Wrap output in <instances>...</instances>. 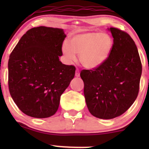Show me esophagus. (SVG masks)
<instances>
[{"instance_id": "esophagus-1", "label": "esophagus", "mask_w": 149, "mask_h": 149, "mask_svg": "<svg viewBox=\"0 0 149 149\" xmlns=\"http://www.w3.org/2000/svg\"><path fill=\"white\" fill-rule=\"evenodd\" d=\"M75 76L76 77H79L80 76V71L78 70V69H76V74H75Z\"/></svg>"}]
</instances>
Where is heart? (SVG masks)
Wrapping results in <instances>:
<instances>
[{
    "mask_svg": "<svg viewBox=\"0 0 149 149\" xmlns=\"http://www.w3.org/2000/svg\"><path fill=\"white\" fill-rule=\"evenodd\" d=\"M113 39L108 33L89 32L78 34L64 42L62 53L69 64L76 61L79 55L80 62L87 69H96L107 59L113 48Z\"/></svg>",
    "mask_w": 149,
    "mask_h": 149,
    "instance_id": "heart-1",
    "label": "heart"
}]
</instances>
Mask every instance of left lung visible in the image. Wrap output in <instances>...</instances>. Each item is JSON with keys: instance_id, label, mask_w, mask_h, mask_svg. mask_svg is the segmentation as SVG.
<instances>
[{"instance_id": "8db88e82", "label": "left lung", "mask_w": 149, "mask_h": 149, "mask_svg": "<svg viewBox=\"0 0 149 149\" xmlns=\"http://www.w3.org/2000/svg\"><path fill=\"white\" fill-rule=\"evenodd\" d=\"M109 30L113 38L110 55L99 67L80 72L89 111L101 119L120 116L132 105L142 71L137 47L130 36L118 29Z\"/></svg>"}]
</instances>
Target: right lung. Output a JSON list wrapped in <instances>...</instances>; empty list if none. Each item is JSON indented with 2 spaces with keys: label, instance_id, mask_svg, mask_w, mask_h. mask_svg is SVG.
Masks as SVG:
<instances>
[{
  "label": "right lung",
  "instance_id": "1",
  "mask_svg": "<svg viewBox=\"0 0 149 149\" xmlns=\"http://www.w3.org/2000/svg\"><path fill=\"white\" fill-rule=\"evenodd\" d=\"M66 36L61 29L38 26L27 31L10 55V95L26 115L37 118L57 112L60 97L74 78L76 68L59 61Z\"/></svg>",
  "mask_w": 149,
  "mask_h": 149
}]
</instances>
